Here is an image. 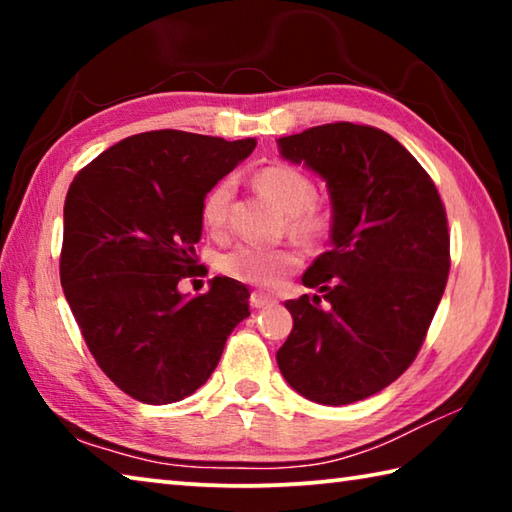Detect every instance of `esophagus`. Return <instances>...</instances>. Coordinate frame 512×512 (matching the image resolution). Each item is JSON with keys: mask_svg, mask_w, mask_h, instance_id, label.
Segmentation results:
<instances>
[{"mask_svg": "<svg viewBox=\"0 0 512 512\" xmlns=\"http://www.w3.org/2000/svg\"><path fill=\"white\" fill-rule=\"evenodd\" d=\"M273 296H268V293H262V291H253L250 293V307L255 309H264L268 305H273Z\"/></svg>", "mask_w": 512, "mask_h": 512, "instance_id": "obj_1", "label": "esophagus"}]
</instances>
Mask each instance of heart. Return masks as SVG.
Returning <instances> with one entry per match:
<instances>
[{
    "mask_svg": "<svg viewBox=\"0 0 512 512\" xmlns=\"http://www.w3.org/2000/svg\"><path fill=\"white\" fill-rule=\"evenodd\" d=\"M255 187L266 198L287 214V228L293 237L311 241L320 237L327 228V216L316 203V183L305 171L291 164H268L262 167L253 178ZM235 185L230 178L207 189L201 203V219L212 235H223L228 228L230 201ZM302 264V255L293 246L264 248L253 244H239L225 250L216 259V268L223 275L237 282L255 284V287L275 289Z\"/></svg>",
    "mask_w": 512,
    "mask_h": 512,
    "instance_id": "b5f03b06",
    "label": "heart"
}]
</instances>
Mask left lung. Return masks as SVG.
Masks as SVG:
<instances>
[{
    "mask_svg": "<svg viewBox=\"0 0 512 512\" xmlns=\"http://www.w3.org/2000/svg\"><path fill=\"white\" fill-rule=\"evenodd\" d=\"M277 142L327 180L334 212L332 248L302 275L320 296L284 302L293 329L277 366L311 402L366 400L415 361L443 298L445 205L420 162L375 126L334 121Z\"/></svg>",
    "mask_w": 512,
    "mask_h": 512,
    "instance_id": "left-lung-1",
    "label": "left lung"
}]
</instances>
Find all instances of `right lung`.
<instances>
[{
  "instance_id": "obj_1",
  "label": "right lung",
  "mask_w": 512,
  "mask_h": 512,
  "mask_svg": "<svg viewBox=\"0 0 512 512\" xmlns=\"http://www.w3.org/2000/svg\"><path fill=\"white\" fill-rule=\"evenodd\" d=\"M253 149L250 137L149 131L110 146L69 185L60 284L99 368L135 400L192 395L250 316L246 284L232 277L196 298L178 284L205 271L194 250L203 196Z\"/></svg>"
}]
</instances>
